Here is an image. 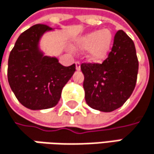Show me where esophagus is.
I'll return each instance as SVG.
<instances>
[{"instance_id":"34e87169","label":"esophagus","mask_w":154,"mask_h":154,"mask_svg":"<svg viewBox=\"0 0 154 154\" xmlns=\"http://www.w3.org/2000/svg\"><path fill=\"white\" fill-rule=\"evenodd\" d=\"M75 63H76V69H77V70H80V62L79 61H76Z\"/></svg>"}]
</instances>
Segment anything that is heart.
<instances>
[{
    "instance_id": "heart-1",
    "label": "heart",
    "mask_w": 154,
    "mask_h": 154,
    "mask_svg": "<svg viewBox=\"0 0 154 154\" xmlns=\"http://www.w3.org/2000/svg\"><path fill=\"white\" fill-rule=\"evenodd\" d=\"M112 45V34L109 29L97 30L82 36L77 42L80 50H88V59L101 62L106 59Z\"/></svg>"
}]
</instances>
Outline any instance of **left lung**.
I'll use <instances>...</instances> for the list:
<instances>
[{"instance_id":"obj_1","label":"left lung","mask_w":154,"mask_h":154,"mask_svg":"<svg viewBox=\"0 0 154 154\" xmlns=\"http://www.w3.org/2000/svg\"><path fill=\"white\" fill-rule=\"evenodd\" d=\"M83 86L88 106L109 112L121 107L132 94L138 73V60L133 40L119 30L108 58L103 63H82Z\"/></svg>"}]
</instances>
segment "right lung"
Listing matches in <instances>:
<instances>
[{
	"instance_id": "right-lung-1",
	"label": "right lung",
	"mask_w": 154,
	"mask_h": 154,
	"mask_svg": "<svg viewBox=\"0 0 154 154\" xmlns=\"http://www.w3.org/2000/svg\"><path fill=\"white\" fill-rule=\"evenodd\" d=\"M51 28L36 24L17 38L8 60V81L18 102L31 109L54 107L76 65L64 67L56 58L44 56L38 49L42 35Z\"/></svg>"
}]
</instances>
